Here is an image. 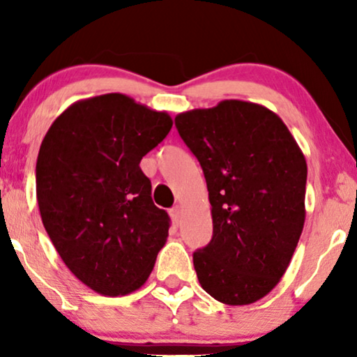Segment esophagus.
Instances as JSON below:
<instances>
[{
	"label": "esophagus",
	"instance_id": "1",
	"mask_svg": "<svg viewBox=\"0 0 357 357\" xmlns=\"http://www.w3.org/2000/svg\"><path fill=\"white\" fill-rule=\"evenodd\" d=\"M170 214H172V218L175 219V221H178L180 216H182V206H180V204L174 206L172 209H170Z\"/></svg>",
	"mask_w": 357,
	"mask_h": 357
}]
</instances>
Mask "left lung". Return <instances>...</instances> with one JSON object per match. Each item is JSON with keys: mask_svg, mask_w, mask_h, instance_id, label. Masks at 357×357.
<instances>
[{"mask_svg": "<svg viewBox=\"0 0 357 357\" xmlns=\"http://www.w3.org/2000/svg\"><path fill=\"white\" fill-rule=\"evenodd\" d=\"M175 126L211 203L213 238L193 253L199 284L222 304H253L280 282L304 229V153L284 121L253 102L183 112Z\"/></svg>", "mask_w": 357, "mask_h": 357, "instance_id": "obj_1", "label": "left lung"}]
</instances>
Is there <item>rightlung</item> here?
<instances>
[{"instance_id":"obj_1","label":"right lung","mask_w":357,"mask_h":357,"mask_svg":"<svg viewBox=\"0 0 357 357\" xmlns=\"http://www.w3.org/2000/svg\"><path fill=\"white\" fill-rule=\"evenodd\" d=\"M172 128L125 94L77 100L48 128L36 165L43 227L61 260L102 296L139 289L165 245L170 219L139 167Z\"/></svg>"}]
</instances>
